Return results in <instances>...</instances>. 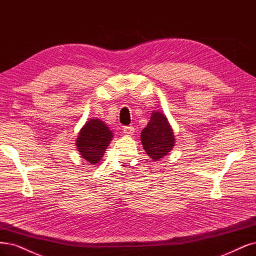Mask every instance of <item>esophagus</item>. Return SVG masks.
Listing matches in <instances>:
<instances>
[{"instance_id": "obj_1", "label": "esophagus", "mask_w": 256, "mask_h": 256, "mask_svg": "<svg viewBox=\"0 0 256 256\" xmlns=\"http://www.w3.org/2000/svg\"><path fill=\"white\" fill-rule=\"evenodd\" d=\"M122 131H124V134L127 136H132L134 132V126H124Z\"/></svg>"}]
</instances>
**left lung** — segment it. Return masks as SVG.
Masks as SVG:
<instances>
[{
  "label": "left lung",
  "mask_w": 256,
  "mask_h": 256,
  "mask_svg": "<svg viewBox=\"0 0 256 256\" xmlns=\"http://www.w3.org/2000/svg\"><path fill=\"white\" fill-rule=\"evenodd\" d=\"M140 140L147 154L152 160H160L174 145V136L164 114L154 112L147 126L142 130Z\"/></svg>",
  "instance_id": "1"
}]
</instances>
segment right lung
<instances>
[{
  "label": "right lung",
  "instance_id": "1",
  "mask_svg": "<svg viewBox=\"0 0 256 256\" xmlns=\"http://www.w3.org/2000/svg\"><path fill=\"white\" fill-rule=\"evenodd\" d=\"M113 138L112 131L100 120H90L79 132L77 148L82 156L92 164L98 163Z\"/></svg>",
  "mask_w": 256,
  "mask_h": 256
}]
</instances>
